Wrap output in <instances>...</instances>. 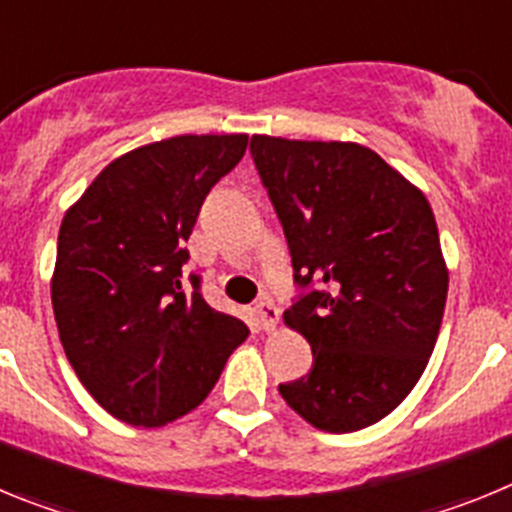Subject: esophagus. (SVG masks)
<instances>
[{"label": "esophagus", "instance_id": "esophagus-1", "mask_svg": "<svg viewBox=\"0 0 512 512\" xmlns=\"http://www.w3.org/2000/svg\"><path fill=\"white\" fill-rule=\"evenodd\" d=\"M253 312H256V318H259V325L266 330V333H271V330L277 328L279 323V307L274 305L271 300H261L259 305L253 307Z\"/></svg>", "mask_w": 512, "mask_h": 512}]
</instances>
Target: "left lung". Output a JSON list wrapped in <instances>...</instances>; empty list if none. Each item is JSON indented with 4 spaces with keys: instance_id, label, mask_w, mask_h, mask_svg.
<instances>
[{
    "instance_id": "8db88e82",
    "label": "left lung",
    "mask_w": 512,
    "mask_h": 512,
    "mask_svg": "<svg viewBox=\"0 0 512 512\" xmlns=\"http://www.w3.org/2000/svg\"><path fill=\"white\" fill-rule=\"evenodd\" d=\"M251 156L305 289L284 323L312 348L310 374L279 395L320 431H361L410 395L436 346L449 292L436 217L359 143L253 135Z\"/></svg>"
}]
</instances>
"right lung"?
<instances>
[{"label":"right lung","mask_w":512,"mask_h":512,"mask_svg":"<svg viewBox=\"0 0 512 512\" xmlns=\"http://www.w3.org/2000/svg\"><path fill=\"white\" fill-rule=\"evenodd\" d=\"M248 135H176L104 166L63 215L51 300L63 351L115 418L158 428L210 395L248 336L182 277L200 207Z\"/></svg>","instance_id":"obj_1"}]
</instances>
